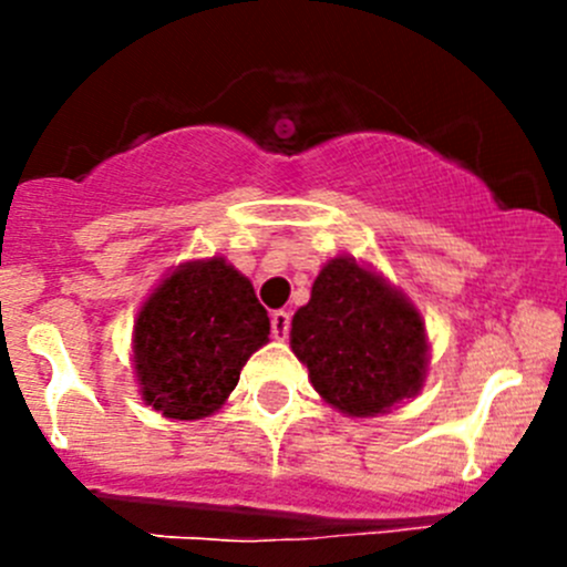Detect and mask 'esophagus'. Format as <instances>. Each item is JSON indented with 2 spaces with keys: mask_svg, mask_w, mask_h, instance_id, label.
I'll list each match as a JSON object with an SVG mask.
<instances>
[{
  "mask_svg": "<svg viewBox=\"0 0 567 567\" xmlns=\"http://www.w3.org/2000/svg\"><path fill=\"white\" fill-rule=\"evenodd\" d=\"M271 331H274V337H277V340H285V337H288V331H290V312H285V310H277L271 316Z\"/></svg>",
  "mask_w": 567,
  "mask_h": 567,
  "instance_id": "obj_1",
  "label": "esophagus"
}]
</instances>
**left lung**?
<instances>
[{"instance_id":"left-lung-1","label":"left lung","mask_w":567,"mask_h":567,"mask_svg":"<svg viewBox=\"0 0 567 567\" xmlns=\"http://www.w3.org/2000/svg\"><path fill=\"white\" fill-rule=\"evenodd\" d=\"M290 348L316 392L348 416H375L422 390L427 334L420 310L353 257L326 262L290 323Z\"/></svg>"}]
</instances>
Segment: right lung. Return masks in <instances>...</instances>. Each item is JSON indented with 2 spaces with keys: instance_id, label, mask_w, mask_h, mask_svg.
<instances>
[{
  "instance_id": "obj_1",
  "label": "right lung",
  "mask_w": 567,
  "mask_h": 567,
  "mask_svg": "<svg viewBox=\"0 0 567 567\" xmlns=\"http://www.w3.org/2000/svg\"><path fill=\"white\" fill-rule=\"evenodd\" d=\"M271 320L225 257L177 266L134 323L142 400L169 420H203L236 390L241 368L268 342Z\"/></svg>"
}]
</instances>
